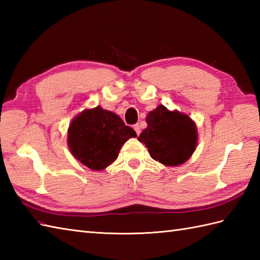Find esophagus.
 <instances>
[{
  "label": "esophagus",
  "instance_id": "34e87169",
  "mask_svg": "<svg viewBox=\"0 0 260 260\" xmlns=\"http://www.w3.org/2000/svg\"><path fill=\"white\" fill-rule=\"evenodd\" d=\"M133 128H134V131L136 132V134H137V135H140V134H141V127H140V125H139V124H135V125L133 126Z\"/></svg>",
  "mask_w": 260,
  "mask_h": 260
}]
</instances>
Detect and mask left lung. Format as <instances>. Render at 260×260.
Returning <instances> with one entry per match:
<instances>
[{"label":"left lung","mask_w":260,"mask_h":260,"mask_svg":"<svg viewBox=\"0 0 260 260\" xmlns=\"http://www.w3.org/2000/svg\"><path fill=\"white\" fill-rule=\"evenodd\" d=\"M147 127L137 137L153 159L167 167L185 163L198 145V128L189 115L163 105L146 116Z\"/></svg>","instance_id":"obj_1"}]
</instances>
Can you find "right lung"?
I'll use <instances>...</instances> for the list:
<instances>
[{
    "label": "right lung",
    "instance_id": "obj_1",
    "mask_svg": "<svg viewBox=\"0 0 260 260\" xmlns=\"http://www.w3.org/2000/svg\"><path fill=\"white\" fill-rule=\"evenodd\" d=\"M136 136L117 114L97 106L73 118L67 144L77 161L92 171H102L116 161L125 142Z\"/></svg>",
    "mask_w": 260,
    "mask_h": 260
}]
</instances>
